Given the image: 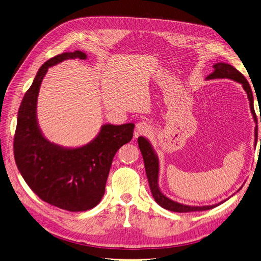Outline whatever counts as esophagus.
Here are the masks:
<instances>
[{"label":"esophagus","instance_id":"esophagus-1","mask_svg":"<svg viewBox=\"0 0 261 261\" xmlns=\"http://www.w3.org/2000/svg\"><path fill=\"white\" fill-rule=\"evenodd\" d=\"M150 131V124L146 121H141L135 127V133L137 134H147Z\"/></svg>","mask_w":261,"mask_h":261}]
</instances>
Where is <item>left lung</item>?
<instances>
[{
  "mask_svg": "<svg viewBox=\"0 0 261 261\" xmlns=\"http://www.w3.org/2000/svg\"><path fill=\"white\" fill-rule=\"evenodd\" d=\"M214 71L210 73L206 80H214V79H230L232 81H236L238 83L242 84L243 89L247 94L248 101H250V107H251V112L254 117V121L256 122V115H255V111H254V97L250 84H248L247 80L244 77V75L238 71L234 67H232L229 64L226 63H217L213 65ZM257 123V122H256ZM257 137H258V128L257 124L255 127V145L257 143ZM139 147L140 150L143 155V160L145 164V171H146V176L147 179H148L149 187L151 190V194L156 201L158 205H160L162 208L173 211V212H194V211H205L212 209L214 207H217L224 201H221L219 203H215V205L211 206H189V205H184V203L177 202L171 198H168L166 195H164L160 188H159V171H160V165H159V158L152 148L151 144L149 141L145 139L144 137H140L138 139ZM260 145H261V139H260Z\"/></svg>",
  "mask_w": 261,
  "mask_h": 261,
  "instance_id": "8db88e82",
  "label": "left lung"
}]
</instances>
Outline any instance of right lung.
<instances>
[{"label": "right lung", "mask_w": 261, "mask_h": 261, "mask_svg": "<svg viewBox=\"0 0 261 261\" xmlns=\"http://www.w3.org/2000/svg\"><path fill=\"white\" fill-rule=\"evenodd\" d=\"M86 60L82 51L65 52L44 63L28 89L18 112L15 160L31 190L52 206L71 211L96 207L103 197L113 158L133 137V123H106L88 144L68 148L51 143L39 128L37 98L50 67L66 60Z\"/></svg>", "instance_id": "add662e5"}]
</instances>
